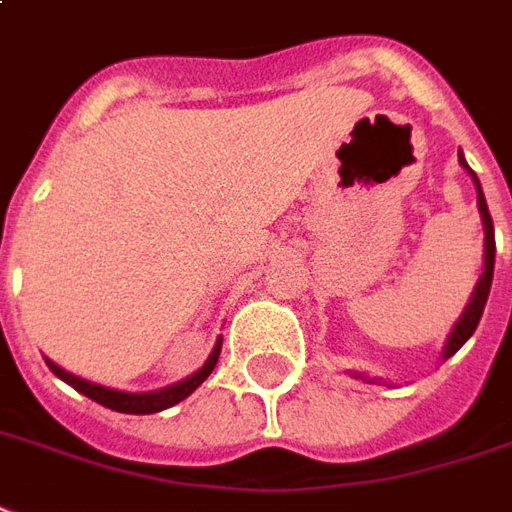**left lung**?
Segmentation results:
<instances>
[{
	"label": "left lung",
	"instance_id": "left-lung-1",
	"mask_svg": "<svg viewBox=\"0 0 512 512\" xmlns=\"http://www.w3.org/2000/svg\"><path fill=\"white\" fill-rule=\"evenodd\" d=\"M459 161L464 164V167H467V161L461 159V156H459ZM470 175L475 178V172H472V169H470ZM475 188H478V207H480V215H483V226H486V261H483L486 267H483V275H480L478 286H475V294H472L470 305H467V310L461 313L459 324L453 326L451 337H448V345H445V359H451L453 353L459 351L461 345L470 340L472 332L478 329L480 315H483V307H486V299H489L491 278H494V253H497V242H494V224H491L489 205H486V197H483V188H480L478 178H475Z\"/></svg>",
	"mask_w": 512,
	"mask_h": 512
}]
</instances>
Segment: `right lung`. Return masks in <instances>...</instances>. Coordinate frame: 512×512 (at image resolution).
I'll use <instances>...</instances> for the list:
<instances>
[{
    "label": "right lung",
    "instance_id": "add662e5",
    "mask_svg": "<svg viewBox=\"0 0 512 512\" xmlns=\"http://www.w3.org/2000/svg\"><path fill=\"white\" fill-rule=\"evenodd\" d=\"M218 353H221V337H218V343H215L213 353H210V359L205 361V367H202V370L194 372L191 378L180 380V383H175V386L161 388V391H151V394H126V391H115V388L96 386V383H91V380H83L78 378V375H69L67 370H61L59 364H53L51 359H45V361H48V367H51V372L56 375V378L69 383V386L75 388V391H80L83 397L94 399V402L110 407V410H115V413L148 416V413H159V410H167V407L178 405V402H183L188 394H194V391L205 383L207 375L213 372L215 361H218Z\"/></svg>",
    "mask_w": 512,
    "mask_h": 512
}]
</instances>
